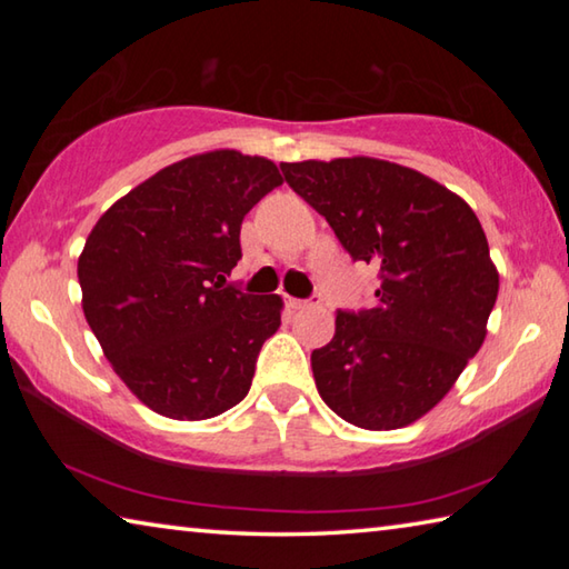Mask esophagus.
<instances>
[{
	"label": "esophagus",
	"instance_id": "34e87169",
	"mask_svg": "<svg viewBox=\"0 0 569 569\" xmlns=\"http://www.w3.org/2000/svg\"><path fill=\"white\" fill-rule=\"evenodd\" d=\"M288 306H291L293 311H306V308L319 306V301H301V298H291V301H288Z\"/></svg>",
	"mask_w": 569,
	"mask_h": 569
}]
</instances>
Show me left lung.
Listing matches in <instances>:
<instances>
[{"label":"left lung","mask_w":569,"mask_h":569,"mask_svg":"<svg viewBox=\"0 0 569 569\" xmlns=\"http://www.w3.org/2000/svg\"><path fill=\"white\" fill-rule=\"evenodd\" d=\"M286 182L379 268L377 306L336 311L311 353L321 399L369 431L409 427L455 387L487 336L499 273L475 210L423 172L379 158L281 162Z\"/></svg>","instance_id":"8db88e82"}]
</instances>
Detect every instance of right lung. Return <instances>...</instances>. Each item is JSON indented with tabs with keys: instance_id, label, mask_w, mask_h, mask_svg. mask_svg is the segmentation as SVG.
Listing matches in <instances>:
<instances>
[{
	"instance_id": "right-lung-1",
	"label": "right lung",
	"mask_w": 569,
	"mask_h": 569,
	"mask_svg": "<svg viewBox=\"0 0 569 569\" xmlns=\"http://www.w3.org/2000/svg\"><path fill=\"white\" fill-rule=\"evenodd\" d=\"M281 182L268 158L200 152L114 200L84 240V319L124 387L160 417L203 421L246 399L283 298L223 283L246 213Z\"/></svg>"
}]
</instances>
